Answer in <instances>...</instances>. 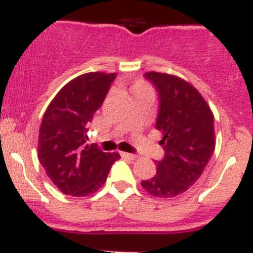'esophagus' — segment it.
<instances>
[{"mask_svg":"<svg viewBox=\"0 0 253 253\" xmlns=\"http://www.w3.org/2000/svg\"><path fill=\"white\" fill-rule=\"evenodd\" d=\"M120 156H122L123 158H126V160H130V161L137 160V156H135V154L126 153V152H122V153H120Z\"/></svg>","mask_w":253,"mask_h":253,"instance_id":"obj_1","label":"esophagus"}]
</instances>
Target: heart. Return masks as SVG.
<instances>
[{
  "label": "heart",
  "mask_w": 253,
  "mask_h": 253,
  "mask_svg": "<svg viewBox=\"0 0 253 253\" xmlns=\"http://www.w3.org/2000/svg\"><path fill=\"white\" fill-rule=\"evenodd\" d=\"M125 91H126V93H128L130 99L143 95H152L151 86H149L146 81H143V80L134 81L133 84H130L126 88H125Z\"/></svg>",
  "instance_id": "heart-1"
}]
</instances>
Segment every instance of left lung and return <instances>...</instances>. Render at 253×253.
<instances>
[{"label":"left lung","mask_w":253,"mask_h":253,"mask_svg":"<svg viewBox=\"0 0 253 253\" xmlns=\"http://www.w3.org/2000/svg\"><path fill=\"white\" fill-rule=\"evenodd\" d=\"M160 96L156 129L165 157L157 173L142 181V187L156 198H175L200 178L215 148L214 115L195 87L184 78L147 72Z\"/></svg>","instance_id":"left-lung-1"}]
</instances>
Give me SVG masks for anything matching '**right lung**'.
I'll return each instance as SVG.
<instances>
[{
    "label": "right lung",
    "instance_id": "add662e5",
    "mask_svg": "<svg viewBox=\"0 0 253 253\" xmlns=\"http://www.w3.org/2000/svg\"><path fill=\"white\" fill-rule=\"evenodd\" d=\"M116 73L90 72L64 84L43 116L38 158L53 184L66 195L87 196L106 181L119 153L86 144L87 124L99 110Z\"/></svg>",
    "mask_w": 253,
    "mask_h": 253
}]
</instances>
